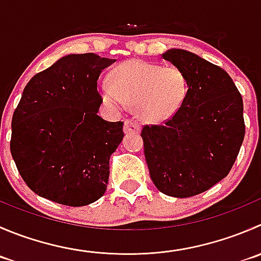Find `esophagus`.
Here are the masks:
<instances>
[{
    "label": "esophagus",
    "instance_id": "1",
    "mask_svg": "<svg viewBox=\"0 0 261 261\" xmlns=\"http://www.w3.org/2000/svg\"><path fill=\"white\" fill-rule=\"evenodd\" d=\"M123 130L127 134H136L140 131V125L136 121L131 120V118H126L125 125H123Z\"/></svg>",
    "mask_w": 261,
    "mask_h": 261
}]
</instances>
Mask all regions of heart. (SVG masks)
Returning <instances> with one entry per match:
<instances>
[{"mask_svg":"<svg viewBox=\"0 0 261 261\" xmlns=\"http://www.w3.org/2000/svg\"><path fill=\"white\" fill-rule=\"evenodd\" d=\"M187 92L189 83L181 69L141 60L118 65L111 72L110 84L100 87L106 103L112 107L134 105L138 115L150 122L173 117L184 105Z\"/></svg>","mask_w":261,"mask_h":261,"instance_id":"obj_1","label":"heart"}]
</instances>
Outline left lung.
Segmentation results:
<instances>
[{"label": "left lung", "mask_w": 261, "mask_h": 261, "mask_svg": "<svg viewBox=\"0 0 261 261\" xmlns=\"http://www.w3.org/2000/svg\"><path fill=\"white\" fill-rule=\"evenodd\" d=\"M186 75L189 92L178 112L141 130L153 184L173 198H190L231 171L245 136L244 103L222 67L185 49L162 55Z\"/></svg>", "instance_id": "obj_1"}]
</instances>
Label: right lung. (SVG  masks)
Segmentation results:
<instances>
[{
	"instance_id": "obj_1",
	"label": "right lung",
	"mask_w": 261,
	"mask_h": 261,
	"mask_svg": "<svg viewBox=\"0 0 261 261\" xmlns=\"http://www.w3.org/2000/svg\"><path fill=\"white\" fill-rule=\"evenodd\" d=\"M115 61L67 55L25 87L12 116L10 149L20 176L42 198L83 206L106 192L123 122L98 116L97 82Z\"/></svg>"
}]
</instances>
